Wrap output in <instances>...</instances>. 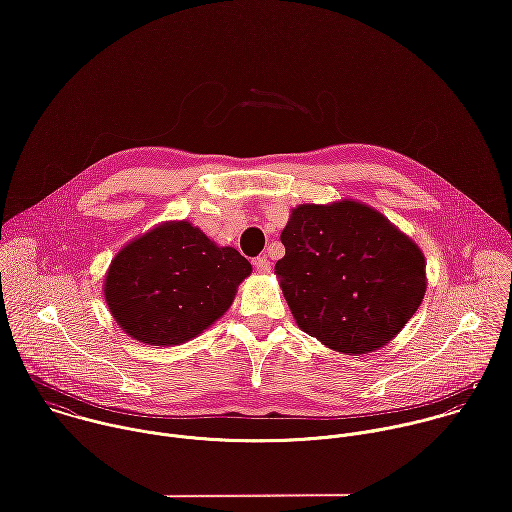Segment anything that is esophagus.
<instances>
[{
	"label": "esophagus",
	"instance_id": "34e87169",
	"mask_svg": "<svg viewBox=\"0 0 512 512\" xmlns=\"http://www.w3.org/2000/svg\"><path fill=\"white\" fill-rule=\"evenodd\" d=\"M253 265H255V269L259 271V273H269L271 271V261L263 255V257H257L255 261H253Z\"/></svg>",
	"mask_w": 512,
	"mask_h": 512
}]
</instances>
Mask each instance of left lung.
<instances>
[{
    "mask_svg": "<svg viewBox=\"0 0 512 512\" xmlns=\"http://www.w3.org/2000/svg\"><path fill=\"white\" fill-rule=\"evenodd\" d=\"M275 275L296 324L330 350L389 344L423 302L425 257L377 208L352 198L298 204Z\"/></svg>",
    "mask_w": 512,
    "mask_h": 512,
    "instance_id": "obj_1",
    "label": "left lung"
}]
</instances>
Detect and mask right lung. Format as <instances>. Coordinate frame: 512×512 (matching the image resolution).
Segmentation results:
<instances>
[{
	"label": "right lung",
	"instance_id": "1",
	"mask_svg": "<svg viewBox=\"0 0 512 512\" xmlns=\"http://www.w3.org/2000/svg\"><path fill=\"white\" fill-rule=\"evenodd\" d=\"M253 271L188 221H166L129 241L111 261L103 296L117 326L150 346H174L221 318Z\"/></svg>",
	"mask_w": 512,
	"mask_h": 512
}]
</instances>
